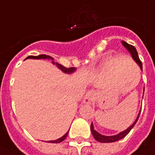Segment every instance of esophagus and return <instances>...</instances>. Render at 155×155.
<instances>
[{
  "mask_svg": "<svg viewBox=\"0 0 155 155\" xmlns=\"http://www.w3.org/2000/svg\"><path fill=\"white\" fill-rule=\"evenodd\" d=\"M93 97H94V92L93 90L88 91L84 97V102L87 104H90L93 101Z\"/></svg>",
  "mask_w": 155,
  "mask_h": 155,
  "instance_id": "34e87169",
  "label": "esophagus"
}]
</instances>
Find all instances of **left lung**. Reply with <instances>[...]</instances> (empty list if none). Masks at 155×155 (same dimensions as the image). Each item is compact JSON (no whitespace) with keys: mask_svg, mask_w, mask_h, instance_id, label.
Returning <instances> with one entry per match:
<instances>
[{"mask_svg":"<svg viewBox=\"0 0 155 155\" xmlns=\"http://www.w3.org/2000/svg\"><path fill=\"white\" fill-rule=\"evenodd\" d=\"M122 44L124 45L125 48L130 52V54H132V56H133V58L135 60L139 66H140V69L142 70V62H140V58H139V57H138V54H137V49L136 48L134 47L133 45H129V44H127V42H125V41H122ZM145 90V89H144ZM140 111L139 112V114L137 115V118L136 119L135 122L133 123V124L131 125L129 127H127V129L124 130V132L122 133H119V134H117V135H114V136H110V137H108V136H103L98 133L97 132L96 130H94V127H93V124H91V132H92V134H93V137L96 140L99 141V142H102V143H110V142H114V141H117V140H121L122 138H124V137L128 134L130 131L132 130L133 127H134V125L136 124V123L137 122L138 119H139V116H140Z\"/></svg>","mask_w":155,"mask_h":155,"instance_id":"left-lung-1","label":"left lung"}]
</instances>
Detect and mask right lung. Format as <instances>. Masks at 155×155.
Here are the masks:
<instances>
[{"label":"right lung","mask_w":155,"mask_h":155,"mask_svg":"<svg viewBox=\"0 0 155 155\" xmlns=\"http://www.w3.org/2000/svg\"><path fill=\"white\" fill-rule=\"evenodd\" d=\"M27 58H35V59H41V58H43V59H45V58H48V59H54L53 58H51L50 56H48V55H45V54H41V55H38V56H28ZM53 64H55L57 67H58L59 69L62 70V71L65 73H72L73 71H75V67H69V68H67V67H63L62 65L59 64L58 62H54L53 61ZM69 132H67L64 136H62V137H60L59 139L58 140H49V142L50 143H59V142H62V140H65V138L67 137V134H68Z\"/></svg>","instance_id":"right-lung-1"}]
</instances>
